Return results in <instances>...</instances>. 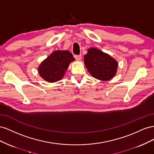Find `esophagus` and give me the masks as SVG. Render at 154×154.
I'll list each match as a JSON object with an SVG mask.
<instances>
[{
  "instance_id": "obj_1",
  "label": "esophagus",
  "mask_w": 154,
  "mask_h": 154,
  "mask_svg": "<svg viewBox=\"0 0 154 154\" xmlns=\"http://www.w3.org/2000/svg\"><path fill=\"white\" fill-rule=\"evenodd\" d=\"M74 57H75V59L77 60H81V58H82V56H81V54H79V55H74Z\"/></svg>"
}]
</instances>
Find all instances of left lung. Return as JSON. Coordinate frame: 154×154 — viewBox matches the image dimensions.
<instances>
[{
    "label": "left lung",
    "mask_w": 154,
    "mask_h": 154,
    "mask_svg": "<svg viewBox=\"0 0 154 154\" xmlns=\"http://www.w3.org/2000/svg\"><path fill=\"white\" fill-rule=\"evenodd\" d=\"M85 64L94 77L102 81L112 79L116 73L117 61L97 48H90L85 55Z\"/></svg>",
    "instance_id": "obj_1"
}]
</instances>
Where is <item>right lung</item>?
Returning <instances> with one entry per match:
<instances>
[{
  "mask_svg": "<svg viewBox=\"0 0 154 154\" xmlns=\"http://www.w3.org/2000/svg\"><path fill=\"white\" fill-rule=\"evenodd\" d=\"M74 60L68 51H55L39 66L38 73L46 81L57 82L63 78L69 64Z\"/></svg>",
  "mask_w": 154,
  "mask_h": 154,
  "instance_id": "add662e5",
  "label": "right lung"
}]
</instances>
